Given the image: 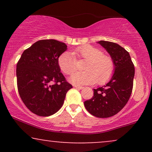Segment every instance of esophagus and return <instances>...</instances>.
I'll list each match as a JSON object with an SVG mask.
<instances>
[{
  "instance_id": "esophagus-1",
  "label": "esophagus",
  "mask_w": 152,
  "mask_h": 152,
  "mask_svg": "<svg viewBox=\"0 0 152 152\" xmlns=\"http://www.w3.org/2000/svg\"><path fill=\"white\" fill-rule=\"evenodd\" d=\"M75 88H78V89H83V86H74Z\"/></svg>"
}]
</instances>
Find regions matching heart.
<instances>
[{
	"label": "heart",
	"instance_id": "obj_1",
	"mask_svg": "<svg viewBox=\"0 0 152 152\" xmlns=\"http://www.w3.org/2000/svg\"><path fill=\"white\" fill-rule=\"evenodd\" d=\"M83 60V71L75 73L70 81L76 85L91 84L96 82L103 84L110 79L114 69L111 56L105 55L102 50L91 45L77 47L72 53L65 52L58 58V65L64 74L71 75L77 69V61Z\"/></svg>",
	"mask_w": 152,
	"mask_h": 152
}]
</instances>
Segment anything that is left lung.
<instances>
[{
  "label": "left lung",
  "instance_id": "left-lung-1",
  "mask_svg": "<svg viewBox=\"0 0 152 152\" xmlns=\"http://www.w3.org/2000/svg\"><path fill=\"white\" fill-rule=\"evenodd\" d=\"M110 54L114 64V74L105 86L94 89V96L84 102L87 111L98 118L114 116L128 102L132 89L134 65L129 53L116 43L99 42Z\"/></svg>",
  "mask_w": 152,
  "mask_h": 152
}]
</instances>
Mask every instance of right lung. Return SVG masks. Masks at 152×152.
<instances>
[{"instance_id": "1", "label": "right lung", "mask_w": 152, "mask_h": 152, "mask_svg": "<svg viewBox=\"0 0 152 152\" xmlns=\"http://www.w3.org/2000/svg\"><path fill=\"white\" fill-rule=\"evenodd\" d=\"M67 46L53 39L38 41L26 49L17 63V86L31 112L48 116L61 108L72 88L61 72L58 58Z\"/></svg>"}]
</instances>
